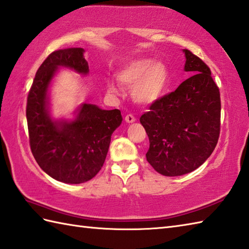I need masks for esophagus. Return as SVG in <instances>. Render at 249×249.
<instances>
[{"label":"esophagus","instance_id":"esophagus-1","mask_svg":"<svg viewBox=\"0 0 249 249\" xmlns=\"http://www.w3.org/2000/svg\"><path fill=\"white\" fill-rule=\"evenodd\" d=\"M125 121H126V123L130 124V123H134L136 119H135V116L133 114H127L125 116Z\"/></svg>","mask_w":249,"mask_h":249}]
</instances>
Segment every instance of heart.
<instances>
[{"label":"heart","instance_id":"obj_1","mask_svg":"<svg viewBox=\"0 0 249 249\" xmlns=\"http://www.w3.org/2000/svg\"><path fill=\"white\" fill-rule=\"evenodd\" d=\"M116 80L122 87L131 88V97L137 104L150 106L165 94L169 83V70L162 62L136 60L118 71ZM107 91L118 94V89L110 82L107 83Z\"/></svg>","mask_w":249,"mask_h":249}]
</instances>
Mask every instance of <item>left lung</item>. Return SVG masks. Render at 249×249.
Masks as SVG:
<instances>
[{
    "mask_svg": "<svg viewBox=\"0 0 249 249\" xmlns=\"http://www.w3.org/2000/svg\"><path fill=\"white\" fill-rule=\"evenodd\" d=\"M184 71L192 77L141 115L150 140L146 160L166 177L199 168L212 154L220 131V94L205 63L187 49Z\"/></svg>",
    "mask_w": 249,
    "mask_h": 249,
    "instance_id": "left-lung-1",
    "label": "left lung"
}]
</instances>
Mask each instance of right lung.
Returning <instances> with one entry per match:
<instances>
[{"label": "right lung", "mask_w": 249, "mask_h": 249, "mask_svg": "<svg viewBox=\"0 0 249 249\" xmlns=\"http://www.w3.org/2000/svg\"><path fill=\"white\" fill-rule=\"evenodd\" d=\"M83 53L82 48H67L49 54L36 72L26 104L32 154L48 176L67 184L84 183L96 176L111 136L123 121L119 109L103 110L92 104H81L71 120L51 116L52 80L61 67L87 76L89 64Z\"/></svg>", "instance_id": "1"}]
</instances>
